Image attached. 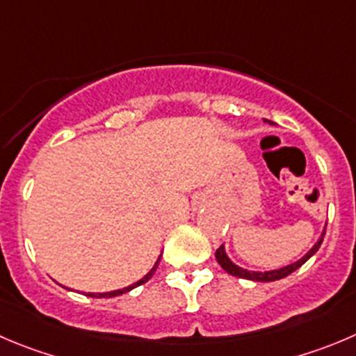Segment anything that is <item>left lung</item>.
I'll list each match as a JSON object with an SVG mask.
<instances>
[{
  "label": "left lung",
  "mask_w": 356,
  "mask_h": 356,
  "mask_svg": "<svg viewBox=\"0 0 356 356\" xmlns=\"http://www.w3.org/2000/svg\"><path fill=\"white\" fill-rule=\"evenodd\" d=\"M325 230H327V227H325ZM325 230L321 232V237L318 238L316 244L313 245V248L309 249L307 253L304 254V257L300 258V260H297L295 264H290L286 265V267H281V268H275V270H267V272H254V270H245V268L238 267V265H235L234 261L228 258L227 251H225V245H219V249L216 251V260H218V264L221 265V267L225 268V270L228 272V274L235 275V277H242V279H249V281H260V283H268V281H277V279H283L286 277V275H290L291 272L297 270L298 267H302V265L305 264V261L309 260V258L313 257L314 253H316L318 249H320L321 242H323V237H325Z\"/></svg>",
  "instance_id": "8db88e82"
}]
</instances>
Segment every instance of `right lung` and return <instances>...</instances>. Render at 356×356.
<instances>
[{"label": "right lung", "instance_id": "obj_1", "mask_svg": "<svg viewBox=\"0 0 356 356\" xmlns=\"http://www.w3.org/2000/svg\"><path fill=\"white\" fill-rule=\"evenodd\" d=\"M161 258V257H159ZM159 258H158V261H156L154 264V267L151 268V270L147 272V274L144 275V277L140 279V281H137V283H133V284H129V286H126V288H122V290H114V291H107V293H88V297H95V298H108V297H118V295H122V293H126V291H129V290H133V288H137V286H140V284H144V283H147L149 279L152 277V275H154V272H156V268H158V264H159Z\"/></svg>", "mask_w": 356, "mask_h": 356}]
</instances>
